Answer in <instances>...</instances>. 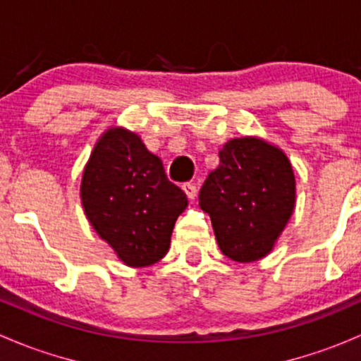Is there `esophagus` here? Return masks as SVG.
<instances>
[{
  "label": "esophagus",
  "mask_w": 361,
  "mask_h": 361,
  "mask_svg": "<svg viewBox=\"0 0 361 361\" xmlns=\"http://www.w3.org/2000/svg\"><path fill=\"white\" fill-rule=\"evenodd\" d=\"M181 188H183V192L187 193V197L190 200H193L195 199V195H197V187L193 183H183L181 185Z\"/></svg>",
  "instance_id": "1"
}]
</instances>
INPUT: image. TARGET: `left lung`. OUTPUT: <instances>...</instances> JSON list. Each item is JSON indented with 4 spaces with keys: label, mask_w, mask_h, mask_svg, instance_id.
<instances>
[{
    "label": "left lung",
    "mask_w": 361,
    "mask_h": 361,
    "mask_svg": "<svg viewBox=\"0 0 361 361\" xmlns=\"http://www.w3.org/2000/svg\"><path fill=\"white\" fill-rule=\"evenodd\" d=\"M295 204V178L286 152L259 136L233 138L219 150L199 193L219 249L252 263L271 252Z\"/></svg>",
    "instance_id": "left-lung-1"
}]
</instances>
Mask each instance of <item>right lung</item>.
Wrapping results in <instances>:
<instances>
[{
    "instance_id": "1",
    "label": "right lung",
    "mask_w": 361,
    "mask_h": 361,
    "mask_svg": "<svg viewBox=\"0 0 361 361\" xmlns=\"http://www.w3.org/2000/svg\"><path fill=\"white\" fill-rule=\"evenodd\" d=\"M81 202L94 231L131 268L166 256L174 223L188 206L161 159L121 126L109 128L94 143L82 171Z\"/></svg>"
}]
</instances>
